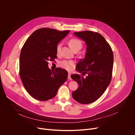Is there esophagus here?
I'll list each match as a JSON object with an SVG mask.
<instances>
[{
  "mask_svg": "<svg viewBox=\"0 0 135 135\" xmlns=\"http://www.w3.org/2000/svg\"><path fill=\"white\" fill-rule=\"evenodd\" d=\"M70 75H71V74L70 73H68V79H69V80H71V78H70Z\"/></svg>",
  "mask_w": 135,
  "mask_h": 135,
  "instance_id": "34e87169",
  "label": "esophagus"
}]
</instances>
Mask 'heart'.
Masks as SVG:
<instances>
[{
	"label": "heart",
	"mask_w": 135,
	"mask_h": 135,
	"mask_svg": "<svg viewBox=\"0 0 135 135\" xmlns=\"http://www.w3.org/2000/svg\"><path fill=\"white\" fill-rule=\"evenodd\" d=\"M70 48L73 50H80L82 47V43L81 41L77 38H72L70 39L68 42ZM61 44H57L56 47V52L57 54H59L61 49ZM75 62L73 60H63L59 62V65L62 68L68 70H70L72 69V67L75 66Z\"/></svg>",
	"instance_id": "heart-1"
}]
</instances>
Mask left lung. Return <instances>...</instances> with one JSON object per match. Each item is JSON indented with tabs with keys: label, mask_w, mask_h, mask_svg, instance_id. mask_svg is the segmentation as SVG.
<instances>
[{
	"label": "left lung",
	"mask_w": 135,
	"mask_h": 135,
	"mask_svg": "<svg viewBox=\"0 0 135 135\" xmlns=\"http://www.w3.org/2000/svg\"><path fill=\"white\" fill-rule=\"evenodd\" d=\"M86 44L85 57L77 65L76 70L82 73L85 78L79 74L71 75L79 87L73 92V98L83 104L92 103L100 98L110 83L113 66L112 50L100 33L91 31L74 33Z\"/></svg>",
	"instance_id": "obj_1"
}]
</instances>
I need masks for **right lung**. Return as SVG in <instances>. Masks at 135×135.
I'll return each instance as SVG.
<instances>
[{
	"mask_svg": "<svg viewBox=\"0 0 135 135\" xmlns=\"http://www.w3.org/2000/svg\"><path fill=\"white\" fill-rule=\"evenodd\" d=\"M69 32L51 28L35 31L23 45L20 56V74L23 85L32 97L46 101L54 97L67 79L68 72L61 68L54 71L49 60L56 58V46Z\"/></svg>",
	"mask_w": 135,
	"mask_h": 135,
	"instance_id": "1",
	"label": "right lung"
}]
</instances>
